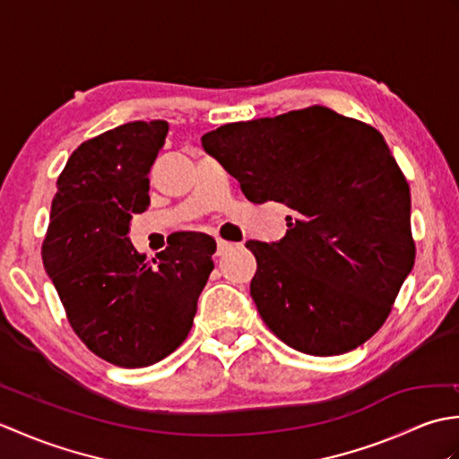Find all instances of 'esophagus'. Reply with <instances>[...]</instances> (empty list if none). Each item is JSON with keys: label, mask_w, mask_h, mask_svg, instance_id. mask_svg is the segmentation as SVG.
Listing matches in <instances>:
<instances>
[{"label": "esophagus", "mask_w": 459, "mask_h": 459, "mask_svg": "<svg viewBox=\"0 0 459 459\" xmlns=\"http://www.w3.org/2000/svg\"><path fill=\"white\" fill-rule=\"evenodd\" d=\"M232 247H235V245H232V242H227V240L219 238V240H217V256H224Z\"/></svg>", "instance_id": "1"}]
</instances>
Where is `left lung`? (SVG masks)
Masks as SVG:
<instances>
[{
  "label": "left lung",
  "mask_w": 459,
  "mask_h": 459,
  "mask_svg": "<svg viewBox=\"0 0 459 459\" xmlns=\"http://www.w3.org/2000/svg\"><path fill=\"white\" fill-rule=\"evenodd\" d=\"M252 203L291 209L286 237L248 240L250 296L278 339L341 355L373 337L414 266L411 189L380 132L325 106L204 134Z\"/></svg>",
  "instance_id": "1"
}]
</instances>
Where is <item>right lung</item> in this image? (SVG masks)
<instances>
[{"instance_id": "1", "label": "right lung", "mask_w": 459, "mask_h": 459, "mask_svg": "<svg viewBox=\"0 0 459 459\" xmlns=\"http://www.w3.org/2000/svg\"><path fill=\"white\" fill-rule=\"evenodd\" d=\"M165 120L128 122L82 142L56 179L43 266L68 324L94 355L140 368L189 335L217 242L173 232L148 260L128 238L134 212L150 204V169L165 143Z\"/></svg>"}]
</instances>
